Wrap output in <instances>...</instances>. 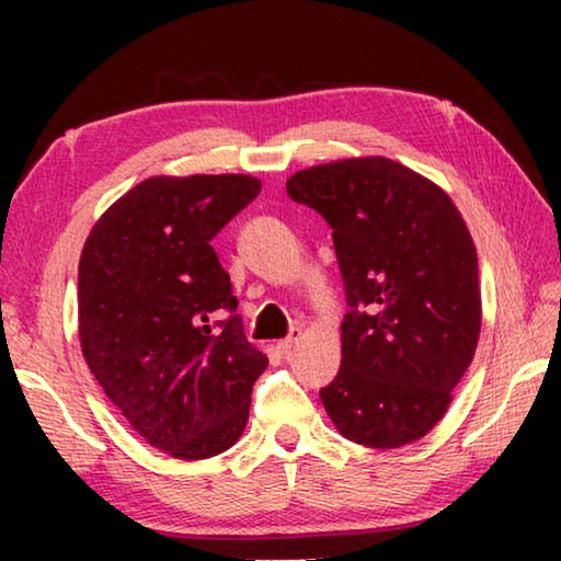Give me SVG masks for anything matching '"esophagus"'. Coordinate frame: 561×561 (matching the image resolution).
<instances>
[{
	"label": "esophagus",
	"mask_w": 561,
	"mask_h": 561,
	"mask_svg": "<svg viewBox=\"0 0 561 561\" xmlns=\"http://www.w3.org/2000/svg\"><path fill=\"white\" fill-rule=\"evenodd\" d=\"M299 339H301V329H291V334L287 339L277 341V351L279 354H291V348L299 344Z\"/></svg>",
	"instance_id": "obj_1"
}]
</instances>
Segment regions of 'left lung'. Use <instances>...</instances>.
<instances>
[{
    "label": "left lung",
    "instance_id": "1",
    "mask_svg": "<svg viewBox=\"0 0 561 561\" xmlns=\"http://www.w3.org/2000/svg\"><path fill=\"white\" fill-rule=\"evenodd\" d=\"M331 225L346 301L341 368L321 403L344 438L393 450L438 425L480 339L478 252L450 195L383 156L287 180Z\"/></svg>",
    "mask_w": 561,
    "mask_h": 561
}]
</instances>
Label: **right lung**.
Instances as JSON below:
<instances>
[{"label": "right lung", "instance_id": "1", "mask_svg": "<svg viewBox=\"0 0 561 561\" xmlns=\"http://www.w3.org/2000/svg\"><path fill=\"white\" fill-rule=\"evenodd\" d=\"M252 175H156L99 217L79 262V339L103 393L178 460L240 440L267 356L244 336L213 237L260 195ZM231 314L215 330L211 317Z\"/></svg>", "mask_w": 561, "mask_h": 561}]
</instances>
